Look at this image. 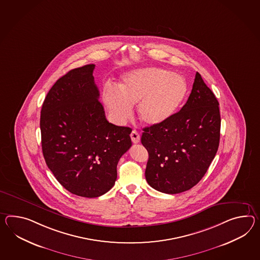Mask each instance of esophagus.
<instances>
[{
	"label": "esophagus",
	"mask_w": 260,
	"mask_h": 260,
	"mask_svg": "<svg viewBox=\"0 0 260 260\" xmlns=\"http://www.w3.org/2000/svg\"><path fill=\"white\" fill-rule=\"evenodd\" d=\"M131 138L134 144H138L140 142V134L136 131H133L131 133Z\"/></svg>",
	"instance_id": "esophagus-1"
}]
</instances>
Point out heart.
Listing matches in <instances>:
<instances>
[{
  "label": "heart",
  "instance_id": "obj_1",
  "mask_svg": "<svg viewBox=\"0 0 260 260\" xmlns=\"http://www.w3.org/2000/svg\"><path fill=\"white\" fill-rule=\"evenodd\" d=\"M188 93L182 75L157 67L133 70L123 77L120 88L107 84L102 102L114 124L124 125L138 103L140 119L148 126L165 123L176 114Z\"/></svg>",
  "mask_w": 260,
  "mask_h": 260
}]
</instances>
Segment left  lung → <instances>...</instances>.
I'll return each mask as SVG.
<instances>
[{
  "mask_svg": "<svg viewBox=\"0 0 260 260\" xmlns=\"http://www.w3.org/2000/svg\"><path fill=\"white\" fill-rule=\"evenodd\" d=\"M219 102L197 72L189 99L165 123L143 128L147 183L175 194L190 190L208 171L220 142Z\"/></svg>",
  "mask_w": 260,
  "mask_h": 260,
  "instance_id": "1",
  "label": "left lung"
}]
</instances>
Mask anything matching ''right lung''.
Wrapping results in <instances>:
<instances>
[{"instance_id":"add662e5","label":"right lung","mask_w":260,"mask_h":260,"mask_svg":"<svg viewBox=\"0 0 260 260\" xmlns=\"http://www.w3.org/2000/svg\"><path fill=\"white\" fill-rule=\"evenodd\" d=\"M95 64L70 70L45 98L41 145L58 182L79 197L106 193L117 177L119 158L132 146V128L106 119L93 76Z\"/></svg>"}]
</instances>
